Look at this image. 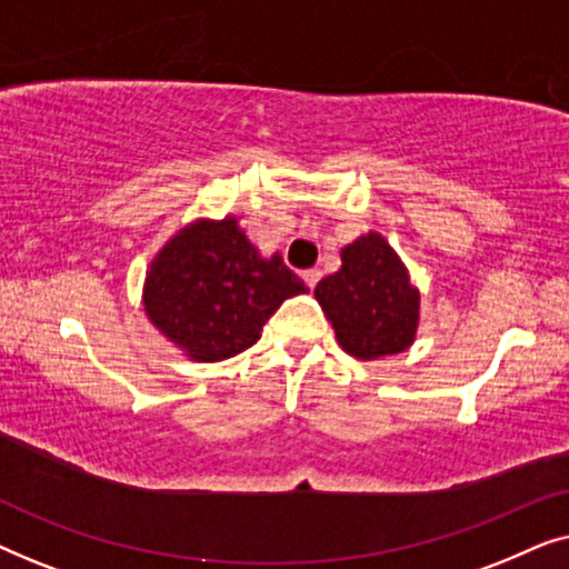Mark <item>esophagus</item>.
Returning <instances> with one entry per match:
<instances>
[{"mask_svg": "<svg viewBox=\"0 0 569 569\" xmlns=\"http://www.w3.org/2000/svg\"><path fill=\"white\" fill-rule=\"evenodd\" d=\"M302 279H306V284L313 290V287L318 284V279H321V269H306L302 271Z\"/></svg>", "mask_w": 569, "mask_h": 569, "instance_id": "34e87169", "label": "esophagus"}]
</instances>
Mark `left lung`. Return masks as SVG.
Returning <instances> with one entry per match:
<instances>
[{"label":"left lung","mask_w":569,"mask_h":569,"mask_svg":"<svg viewBox=\"0 0 569 569\" xmlns=\"http://www.w3.org/2000/svg\"><path fill=\"white\" fill-rule=\"evenodd\" d=\"M339 347L357 360H380L409 349L419 329V290L407 263L378 230L341 248V269L316 284Z\"/></svg>","instance_id":"left-lung-1"}]
</instances>
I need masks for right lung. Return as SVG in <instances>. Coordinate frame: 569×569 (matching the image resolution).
Here are the masks:
<instances>
[{
	"label": "right lung",
	"instance_id": "obj_1",
	"mask_svg": "<svg viewBox=\"0 0 569 569\" xmlns=\"http://www.w3.org/2000/svg\"><path fill=\"white\" fill-rule=\"evenodd\" d=\"M308 292L282 253L263 256L238 217H197L166 240L144 274V316L193 362H220L261 339L287 298Z\"/></svg>",
	"mask_w": 569,
	"mask_h": 569
}]
</instances>
